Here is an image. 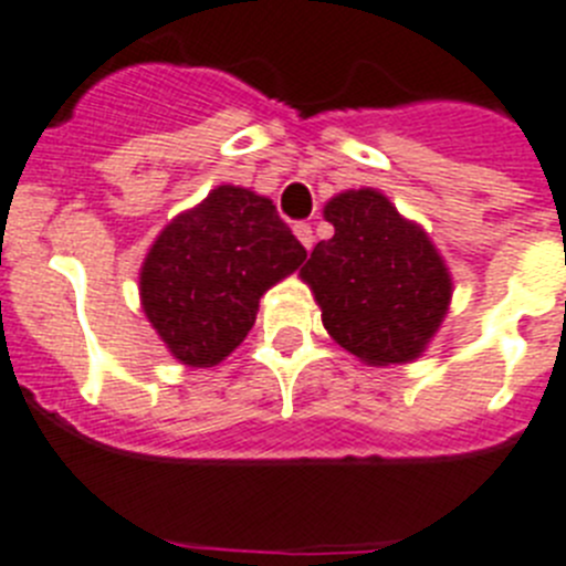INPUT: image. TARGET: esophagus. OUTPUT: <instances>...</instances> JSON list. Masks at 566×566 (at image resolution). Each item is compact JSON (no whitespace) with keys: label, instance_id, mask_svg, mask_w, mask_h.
<instances>
[{"label":"esophagus","instance_id":"esophagus-1","mask_svg":"<svg viewBox=\"0 0 566 566\" xmlns=\"http://www.w3.org/2000/svg\"><path fill=\"white\" fill-rule=\"evenodd\" d=\"M293 231H295V237H298V242H302V245L310 251V248H313V242H315L313 228H310V222H295Z\"/></svg>","mask_w":566,"mask_h":566}]
</instances>
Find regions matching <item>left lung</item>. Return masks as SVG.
Listing matches in <instances>:
<instances>
[{
  "label": "left lung",
  "mask_w": 566,
  "mask_h": 566,
  "mask_svg": "<svg viewBox=\"0 0 566 566\" xmlns=\"http://www.w3.org/2000/svg\"><path fill=\"white\" fill-rule=\"evenodd\" d=\"M324 217L335 233L313 248L302 279L313 287L327 333L366 364L417 358L451 298L440 253L371 188L338 195Z\"/></svg>",
  "instance_id": "8db88e82"
}]
</instances>
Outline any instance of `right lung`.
Segmentation results:
<instances>
[{
    "label": "right lung",
    "instance_id": "add662e5",
    "mask_svg": "<svg viewBox=\"0 0 566 566\" xmlns=\"http://www.w3.org/2000/svg\"><path fill=\"white\" fill-rule=\"evenodd\" d=\"M304 259L268 197L220 186L157 237L140 271V298L177 360L213 366L251 333L264 290Z\"/></svg>",
    "mask_w": 566,
    "mask_h": 566
}]
</instances>
